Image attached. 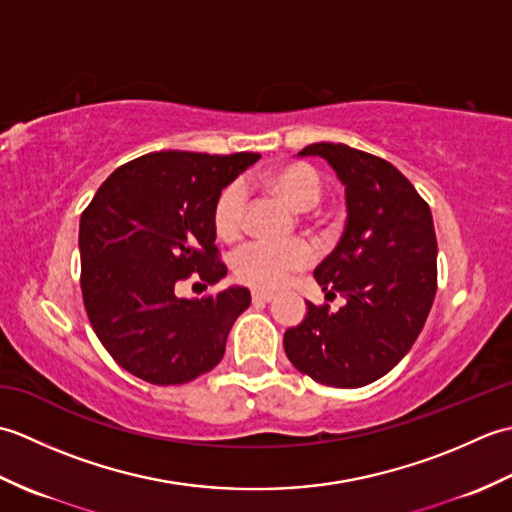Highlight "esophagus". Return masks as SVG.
<instances>
[{"instance_id": "esophagus-1", "label": "esophagus", "mask_w": 512, "mask_h": 512, "mask_svg": "<svg viewBox=\"0 0 512 512\" xmlns=\"http://www.w3.org/2000/svg\"><path fill=\"white\" fill-rule=\"evenodd\" d=\"M273 299H275L273 292H266V290H253V301H255V303H268V301H273Z\"/></svg>"}]
</instances>
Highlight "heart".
I'll list each match as a JSON object with an SVG mask.
<instances>
[{
    "label": "heart",
    "mask_w": 512,
    "mask_h": 512,
    "mask_svg": "<svg viewBox=\"0 0 512 512\" xmlns=\"http://www.w3.org/2000/svg\"><path fill=\"white\" fill-rule=\"evenodd\" d=\"M270 193L284 200L295 211H310L323 195V180L319 171L306 162H288L270 169L264 176ZM246 189L242 182H231L220 191L213 206V226L222 242H237L244 231ZM312 262V248L303 239L270 244L253 242L233 257V273L242 284L257 290H277L297 270Z\"/></svg>",
    "instance_id": "obj_1"
}]
</instances>
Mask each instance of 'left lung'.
<instances>
[{"mask_svg": "<svg viewBox=\"0 0 512 512\" xmlns=\"http://www.w3.org/2000/svg\"><path fill=\"white\" fill-rule=\"evenodd\" d=\"M297 156H321L345 187V231L314 268L325 297L284 334L299 372L330 387H365L394 369L429 317L438 281V242L429 204L391 162L343 143H314Z\"/></svg>", "mask_w": 512, "mask_h": 512, "instance_id": "left-lung-1", "label": "left lung"}]
</instances>
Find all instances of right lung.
I'll return each mask as SVG.
<instances>
[{"label": "right lung", "mask_w": 512, "mask_h": 512, "mask_svg": "<svg viewBox=\"0 0 512 512\" xmlns=\"http://www.w3.org/2000/svg\"><path fill=\"white\" fill-rule=\"evenodd\" d=\"M259 154L154 151L118 167L81 215V290L92 328L114 361L151 385H182L222 361L244 286L182 299L180 281L217 284L213 206Z\"/></svg>", "instance_id": "1"}]
</instances>
